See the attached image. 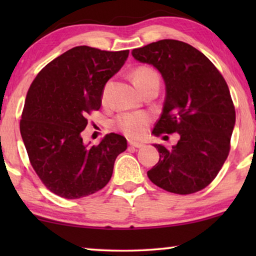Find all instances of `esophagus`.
<instances>
[{
    "mask_svg": "<svg viewBox=\"0 0 256 256\" xmlns=\"http://www.w3.org/2000/svg\"><path fill=\"white\" fill-rule=\"evenodd\" d=\"M129 144L132 146H135V148H142V146H144V144L141 142H136V141H129Z\"/></svg>",
    "mask_w": 256,
    "mask_h": 256,
    "instance_id": "34e87169",
    "label": "esophagus"
}]
</instances>
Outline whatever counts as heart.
I'll list each match as a JSON object with an SVG mask.
<instances>
[{
    "label": "heart",
    "instance_id": "heart-1",
    "mask_svg": "<svg viewBox=\"0 0 256 256\" xmlns=\"http://www.w3.org/2000/svg\"><path fill=\"white\" fill-rule=\"evenodd\" d=\"M132 76L135 86L138 90L150 82H158L157 72L155 70L146 68V66H140L132 72ZM149 121L150 116L146 113H127L118 118L116 126L126 135L130 136V138H140L144 132Z\"/></svg>",
    "mask_w": 256,
    "mask_h": 256
}]
</instances>
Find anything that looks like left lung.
<instances>
[{
	"instance_id": "obj_1",
	"label": "left lung",
	"mask_w": 256,
	"mask_h": 256,
	"mask_svg": "<svg viewBox=\"0 0 256 256\" xmlns=\"http://www.w3.org/2000/svg\"><path fill=\"white\" fill-rule=\"evenodd\" d=\"M132 57L152 65L166 85V99L152 134H180L177 144L158 149L160 160L146 174L177 194L200 191L214 180L230 152L236 110L228 86L200 51L184 42L162 40L134 48Z\"/></svg>"
}]
</instances>
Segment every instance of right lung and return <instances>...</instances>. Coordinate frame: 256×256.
Segmentation results:
<instances>
[{"instance_id": "1", "label": "right lung", "mask_w": 256, "mask_h": 256, "mask_svg": "<svg viewBox=\"0 0 256 256\" xmlns=\"http://www.w3.org/2000/svg\"><path fill=\"white\" fill-rule=\"evenodd\" d=\"M128 54L76 46L48 62L28 90L20 135L38 177L59 197L78 199L106 186L115 160L127 149L122 135L110 132L92 146L82 132Z\"/></svg>"}]
</instances>
